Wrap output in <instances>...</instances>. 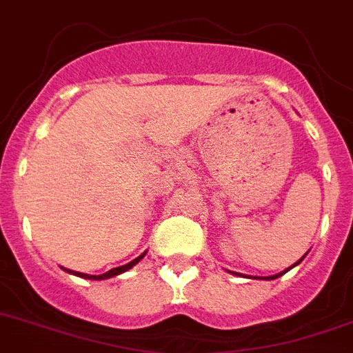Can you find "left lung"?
I'll return each instance as SVG.
<instances>
[{"label": "left lung", "mask_w": 353, "mask_h": 353, "mask_svg": "<svg viewBox=\"0 0 353 353\" xmlns=\"http://www.w3.org/2000/svg\"><path fill=\"white\" fill-rule=\"evenodd\" d=\"M307 256V253L303 254V258ZM303 258H300V260L296 261V263H293L291 265V267H288L286 270H283V272H279V274H275V275H268V277H251V275H243V274H239V272H230V270H227V272H230V274H234V275H239V277H250V279H261V281H272V279H277V277H281V275L283 274H286V272H290L291 268L293 267H296V265H300L301 263V260H303Z\"/></svg>", "instance_id": "8db88e82"}]
</instances>
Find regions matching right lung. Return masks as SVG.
<instances>
[{"mask_svg":"<svg viewBox=\"0 0 353 353\" xmlns=\"http://www.w3.org/2000/svg\"><path fill=\"white\" fill-rule=\"evenodd\" d=\"M147 254V251L145 253H142L140 254V256H137L135 260H132L130 261V263H126V265H121V267H116V268H110L109 272H105V274H100V275H90V274H83V272H74V270H69V268H63V270L67 272V274H72V275H78V277H81V279H90V281H103V279H110V277H116V275H119V274H123V272H128L130 268H133L135 267L137 263H139L140 260H142L143 256H145Z\"/></svg>","mask_w":353,"mask_h":353,"instance_id":"obj_1","label":"right lung"}]
</instances>
